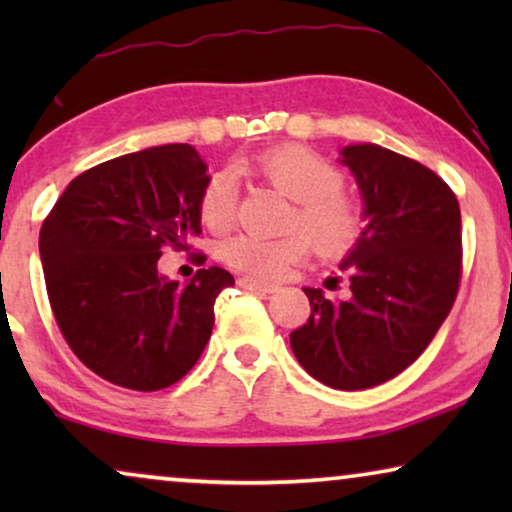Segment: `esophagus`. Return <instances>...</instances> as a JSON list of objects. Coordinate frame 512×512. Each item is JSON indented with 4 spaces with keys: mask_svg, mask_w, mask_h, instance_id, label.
Wrapping results in <instances>:
<instances>
[{
    "mask_svg": "<svg viewBox=\"0 0 512 512\" xmlns=\"http://www.w3.org/2000/svg\"><path fill=\"white\" fill-rule=\"evenodd\" d=\"M240 286L247 291H258V293H275L279 284L265 282V279H254V277H240Z\"/></svg>",
    "mask_w": 512,
    "mask_h": 512,
    "instance_id": "esophagus-1",
    "label": "esophagus"
}]
</instances>
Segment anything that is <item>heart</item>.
<instances>
[{"instance_id": "1", "label": "heart", "mask_w": 512, "mask_h": 512, "mask_svg": "<svg viewBox=\"0 0 512 512\" xmlns=\"http://www.w3.org/2000/svg\"><path fill=\"white\" fill-rule=\"evenodd\" d=\"M251 170L263 174L279 188L296 209L289 228L293 233L265 240L256 235H235L219 247V256L230 268L247 272L258 279L282 277L310 254V244L326 258H340L361 242L366 230V212L345 186V174L338 165L305 146H277L261 153ZM237 212V179L230 170H216L205 179L198 198L200 221L223 233L233 226ZM305 229V234L299 230Z\"/></svg>"}]
</instances>
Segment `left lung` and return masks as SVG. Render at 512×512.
I'll return each mask as SVG.
<instances>
[{"label":"left lung","mask_w":512,"mask_h":512,"mask_svg":"<svg viewBox=\"0 0 512 512\" xmlns=\"http://www.w3.org/2000/svg\"><path fill=\"white\" fill-rule=\"evenodd\" d=\"M368 226L342 270L345 300L303 289L312 314L291 349L326 387L359 391L403 373L438 333L461 282L457 195L429 167L377 144L342 149Z\"/></svg>","instance_id":"obj_1"}]
</instances>
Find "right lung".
Segmentation results:
<instances>
[{"label": "right lung", "instance_id": "1", "mask_svg": "<svg viewBox=\"0 0 512 512\" xmlns=\"http://www.w3.org/2000/svg\"><path fill=\"white\" fill-rule=\"evenodd\" d=\"M207 165L188 144L153 146L69 181L39 233L53 317L72 352L132 391L179 382L209 342L214 303L235 284L202 268L186 286L158 275L165 247L200 235Z\"/></svg>", "mask_w": 512, "mask_h": 512}]
</instances>
